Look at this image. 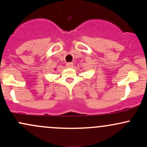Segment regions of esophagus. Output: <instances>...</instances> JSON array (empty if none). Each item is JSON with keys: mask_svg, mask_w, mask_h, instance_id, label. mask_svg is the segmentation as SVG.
Segmentation results:
<instances>
[{"mask_svg": "<svg viewBox=\"0 0 147 147\" xmlns=\"http://www.w3.org/2000/svg\"><path fill=\"white\" fill-rule=\"evenodd\" d=\"M72 65H73V63L72 62H68L66 63V66H67V67H72Z\"/></svg>", "mask_w": 147, "mask_h": 147, "instance_id": "1", "label": "esophagus"}]
</instances>
